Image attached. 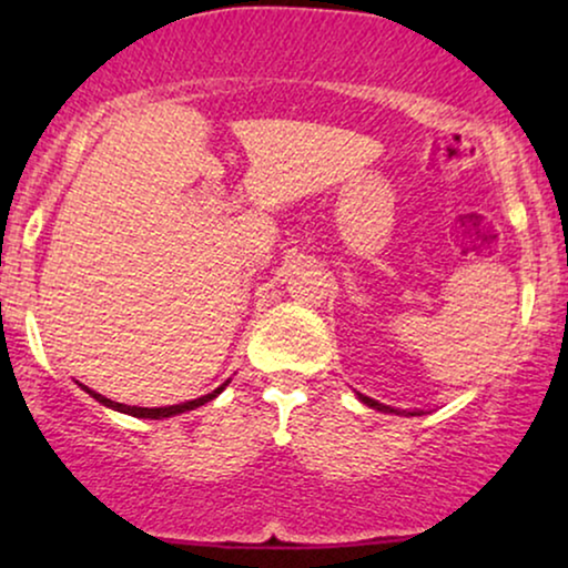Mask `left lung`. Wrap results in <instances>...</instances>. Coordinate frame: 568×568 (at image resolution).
I'll list each match as a JSON object with an SVG mask.
<instances>
[{"mask_svg":"<svg viewBox=\"0 0 568 568\" xmlns=\"http://www.w3.org/2000/svg\"><path fill=\"white\" fill-rule=\"evenodd\" d=\"M356 395H359V400H362V403H367V406H369V408L385 410V414H395V408H390V406H383V403L372 400V398H367V395H362V393H356ZM408 416H416V414H408Z\"/></svg>","mask_w":568,"mask_h":568,"instance_id":"8db88e82","label":"left lung"}]
</instances>
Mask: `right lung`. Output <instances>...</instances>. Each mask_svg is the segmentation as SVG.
<instances>
[{"label": "right lung", "mask_w": 568, "mask_h": 568, "mask_svg": "<svg viewBox=\"0 0 568 568\" xmlns=\"http://www.w3.org/2000/svg\"><path fill=\"white\" fill-rule=\"evenodd\" d=\"M227 383H230V379H227ZM227 383L220 385L216 390H212L209 395H201V398H196V400H185V403H178V406H162V408H142V406H126V403H115L111 398H105V395L90 390L88 385H82V390H88L98 403H103V406L113 408V410H121V414H129V416H136V418H170V416L185 414V410H193V408L204 406V403H209V400H214L216 395H220L224 387H227Z\"/></svg>", "instance_id": "1"}]
</instances>
